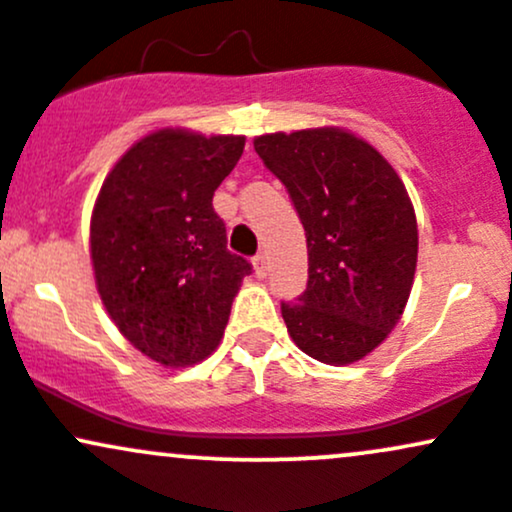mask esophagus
Here are the masks:
<instances>
[{"label": "esophagus", "mask_w": 512, "mask_h": 512, "mask_svg": "<svg viewBox=\"0 0 512 512\" xmlns=\"http://www.w3.org/2000/svg\"><path fill=\"white\" fill-rule=\"evenodd\" d=\"M254 271H256V278H266L268 266H266V256H263V254H258L254 258Z\"/></svg>", "instance_id": "34e87169"}]
</instances>
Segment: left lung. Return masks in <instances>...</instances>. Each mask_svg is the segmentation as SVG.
Wrapping results in <instances>:
<instances>
[{
  "label": "left lung",
  "mask_w": 512,
  "mask_h": 512,
  "mask_svg": "<svg viewBox=\"0 0 512 512\" xmlns=\"http://www.w3.org/2000/svg\"><path fill=\"white\" fill-rule=\"evenodd\" d=\"M254 148L307 236V290L280 305L288 334L322 364L361 361L398 324L415 278L417 219L403 180L339 126L263 134Z\"/></svg>",
  "instance_id": "left-lung-1"
}]
</instances>
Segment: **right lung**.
Listing matches in <instances>:
<instances>
[{"label":"right lung","instance_id":"1","mask_svg":"<svg viewBox=\"0 0 512 512\" xmlns=\"http://www.w3.org/2000/svg\"><path fill=\"white\" fill-rule=\"evenodd\" d=\"M246 136L158 129L104 178L90 219L97 293L119 332L156 364L185 368L224 337L246 258L227 249L214 190Z\"/></svg>","mask_w":512,"mask_h":512}]
</instances>
